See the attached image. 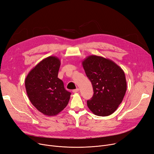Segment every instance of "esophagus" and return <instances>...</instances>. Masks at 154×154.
I'll return each instance as SVG.
<instances>
[{
    "instance_id": "1",
    "label": "esophagus",
    "mask_w": 154,
    "mask_h": 154,
    "mask_svg": "<svg viewBox=\"0 0 154 154\" xmlns=\"http://www.w3.org/2000/svg\"><path fill=\"white\" fill-rule=\"evenodd\" d=\"M79 88H77V89H74V90H73V92H74V93H77V92H79Z\"/></svg>"
}]
</instances>
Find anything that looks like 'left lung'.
I'll return each mask as SVG.
<instances>
[{"mask_svg": "<svg viewBox=\"0 0 154 154\" xmlns=\"http://www.w3.org/2000/svg\"><path fill=\"white\" fill-rule=\"evenodd\" d=\"M82 63L94 90L92 97L87 101L89 109L97 116L111 115L126 91L124 71L111 60L96 55L88 56Z\"/></svg>", "mask_w": 154, "mask_h": 154, "instance_id": "obj_1", "label": "left lung"}]
</instances>
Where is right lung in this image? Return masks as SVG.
<instances>
[{
    "mask_svg": "<svg viewBox=\"0 0 154 154\" xmlns=\"http://www.w3.org/2000/svg\"><path fill=\"white\" fill-rule=\"evenodd\" d=\"M60 60L55 56L43 59L26 76L25 87L29 101L43 115H57L68 104L71 93L58 78Z\"/></svg>",
    "mask_w": 154,
    "mask_h": 154,
    "instance_id": "obj_1",
    "label": "right lung"
}]
</instances>
